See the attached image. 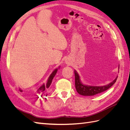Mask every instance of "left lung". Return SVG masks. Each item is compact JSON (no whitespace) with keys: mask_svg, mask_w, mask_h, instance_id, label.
Masks as SVG:
<instances>
[{"mask_svg":"<svg viewBox=\"0 0 130 130\" xmlns=\"http://www.w3.org/2000/svg\"><path fill=\"white\" fill-rule=\"evenodd\" d=\"M75 74V85L76 91L80 95L84 96H93L96 94L101 93L106 91L113 85L117 81L118 76L112 82L108 85L104 86H91L82 84L80 79V76L76 72H74Z\"/></svg>","mask_w":130,"mask_h":130,"instance_id":"1","label":"left lung"}]
</instances>
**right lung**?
Masks as SVG:
<instances>
[{"label":"right lung","instance_id":"add662e5","mask_svg":"<svg viewBox=\"0 0 130 130\" xmlns=\"http://www.w3.org/2000/svg\"><path fill=\"white\" fill-rule=\"evenodd\" d=\"M57 72V69H56L55 70H54L52 74H51V75H50V76L48 78V81H47L46 84V85L43 84L41 86V87H39L38 88V89L37 90V92H36L37 93H38L40 94H42V95L43 94H44L47 91V90L49 89L50 86L51 85V84H52V82L53 78L55 76V75H56ZM19 91L22 92V90L21 89H19Z\"/></svg>","mask_w":130,"mask_h":130}]
</instances>
